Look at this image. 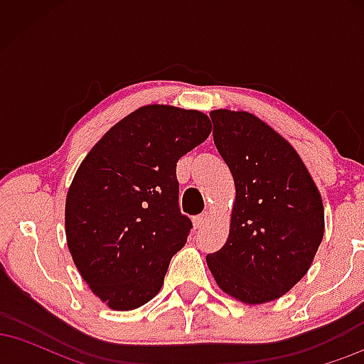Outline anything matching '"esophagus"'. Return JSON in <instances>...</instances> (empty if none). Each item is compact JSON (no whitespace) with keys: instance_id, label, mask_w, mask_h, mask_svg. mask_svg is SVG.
Here are the masks:
<instances>
[{"instance_id":"34e87169","label":"esophagus","mask_w":364,"mask_h":364,"mask_svg":"<svg viewBox=\"0 0 364 364\" xmlns=\"http://www.w3.org/2000/svg\"><path fill=\"white\" fill-rule=\"evenodd\" d=\"M207 219H208V214H200V215H196L195 219H193L195 229H202L203 224L207 223Z\"/></svg>"}]
</instances>
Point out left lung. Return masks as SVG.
<instances>
[{"mask_svg":"<svg viewBox=\"0 0 364 364\" xmlns=\"http://www.w3.org/2000/svg\"><path fill=\"white\" fill-rule=\"evenodd\" d=\"M210 118L236 200L228 241L207 265L237 301H274L301 281L321 243L320 191L289 141L252 112L215 109Z\"/></svg>","mask_w":364,"mask_h":364,"instance_id":"8db88e82","label":"left lung"}]
</instances>
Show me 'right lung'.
Returning <instances> with one entry per match:
<instances>
[{"instance_id": "1", "label": "right lung", "mask_w": 364, "mask_h": 364, "mask_svg": "<svg viewBox=\"0 0 364 364\" xmlns=\"http://www.w3.org/2000/svg\"><path fill=\"white\" fill-rule=\"evenodd\" d=\"M210 129L200 111L139 107L75 173L66 195V243L83 281L111 310H135L161 291L191 229L179 212L176 162Z\"/></svg>"}]
</instances>
